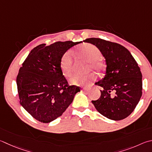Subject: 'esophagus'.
<instances>
[{"instance_id":"1","label":"esophagus","mask_w":152,"mask_h":152,"mask_svg":"<svg viewBox=\"0 0 152 152\" xmlns=\"http://www.w3.org/2000/svg\"><path fill=\"white\" fill-rule=\"evenodd\" d=\"M89 89H88V88H82V91H83V92H86V93H88V92H89Z\"/></svg>"}]
</instances>
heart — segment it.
Instances as JSON below:
<instances>
[{
    "label": "heart",
    "mask_w": 152,
    "mask_h": 152,
    "mask_svg": "<svg viewBox=\"0 0 152 152\" xmlns=\"http://www.w3.org/2000/svg\"><path fill=\"white\" fill-rule=\"evenodd\" d=\"M76 54L89 63L90 69L98 72H101L103 70V64L98 59L101 57V52L98 47L92 44H85L76 50ZM73 58L70 51L62 55L60 62V67L65 77L68 78L72 74ZM96 80V76L93 74H88L85 76L75 75L70 80V83L76 86H87Z\"/></svg>",
    "instance_id": "1"
}]
</instances>
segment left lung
<instances>
[{"label":"left lung","instance_id":"obj_1","mask_svg":"<svg viewBox=\"0 0 152 152\" xmlns=\"http://www.w3.org/2000/svg\"><path fill=\"white\" fill-rule=\"evenodd\" d=\"M100 50L106 59L104 78L96 82L101 96L92 102L98 112L113 120H121L136 108L142 94V74L130 52L120 44L99 38L84 40Z\"/></svg>","mask_w":152,"mask_h":152}]
</instances>
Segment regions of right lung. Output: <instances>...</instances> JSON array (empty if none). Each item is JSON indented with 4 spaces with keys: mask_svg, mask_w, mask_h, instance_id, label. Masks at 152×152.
<instances>
[{
    "mask_svg": "<svg viewBox=\"0 0 152 152\" xmlns=\"http://www.w3.org/2000/svg\"><path fill=\"white\" fill-rule=\"evenodd\" d=\"M82 42L42 44L30 51L16 77L20 103L32 116L49 123L61 116L80 88L69 85L60 67L68 50Z\"/></svg>",
    "mask_w": 152,
    "mask_h": 152,
    "instance_id": "add662e5",
    "label": "right lung"
}]
</instances>
